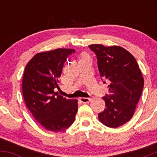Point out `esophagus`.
Here are the masks:
<instances>
[{
	"mask_svg": "<svg viewBox=\"0 0 157 157\" xmlns=\"http://www.w3.org/2000/svg\"><path fill=\"white\" fill-rule=\"evenodd\" d=\"M80 100L82 103H87V102H89L91 100V98H88V97H80Z\"/></svg>",
	"mask_w": 157,
	"mask_h": 157,
	"instance_id": "34e87169",
	"label": "esophagus"
}]
</instances>
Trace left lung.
<instances>
[{
    "label": "left lung",
    "mask_w": 157,
    "mask_h": 157,
    "mask_svg": "<svg viewBox=\"0 0 157 157\" xmlns=\"http://www.w3.org/2000/svg\"><path fill=\"white\" fill-rule=\"evenodd\" d=\"M97 56L98 69L104 83L109 82V94L103 97L105 109L99 120L110 128L126 123L134 115L144 86V79L136 59L120 46L89 45Z\"/></svg>",
    "instance_id": "8db88e82"
}]
</instances>
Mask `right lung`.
<instances>
[{"label": "right lung", "mask_w": 157, "mask_h": 157, "mask_svg": "<svg viewBox=\"0 0 157 157\" xmlns=\"http://www.w3.org/2000/svg\"><path fill=\"white\" fill-rule=\"evenodd\" d=\"M75 49L57 48L34 56L25 68L22 91L34 118L46 130L60 132L71 125L78 110L77 100L55 92L66 59Z\"/></svg>", "instance_id": "add662e5"}]
</instances>
